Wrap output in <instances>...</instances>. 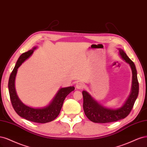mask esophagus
<instances>
[{"mask_svg":"<svg viewBox=\"0 0 147 147\" xmlns=\"http://www.w3.org/2000/svg\"><path fill=\"white\" fill-rule=\"evenodd\" d=\"M76 87L78 89H83L84 87V85L82 82H79L76 84Z\"/></svg>","mask_w":147,"mask_h":147,"instance_id":"1","label":"esophagus"}]
</instances>
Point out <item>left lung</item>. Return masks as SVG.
<instances>
[{
	"label": "left lung",
	"mask_w": 147,
	"mask_h": 147,
	"mask_svg": "<svg viewBox=\"0 0 147 147\" xmlns=\"http://www.w3.org/2000/svg\"><path fill=\"white\" fill-rule=\"evenodd\" d=\"M120 54L123 59L129 63L132 73V90L125 105L117 109H111L103 107L86 92H82L84 113L88 119L94 123H106L117 121L126 118L129 114L139 94V82L137 79L136 66L125 52L120 49Z\"/></svg>",
	"instance_id": "left-lung-1"
}]
</instances>
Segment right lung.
<instances>
[{
    "mask_svg": "<svg viewBox=\"0 0 147 147\" xmlns=\"http://www.w3.org/2000/svg\"><path fill=\"white\" fill-rule=\"evenodd\" d=\"M36 48V47H34L32 50L22 54L20 57L9 78L8 90L11 105L18 115L32 122L46 123L53 121L57 117L60 112L65 98L69 93L74 90V87L73 86L60 88L53 101L46 107L35 109L24 105L18 97L16 93L15 88V77L18 68L24 61L29 57Z\"/></svg>",
    "mask_w": 147,
    "mask_h": 147,
    "instance_id": "1",
    "label": "right lung"
}]
</instances>
